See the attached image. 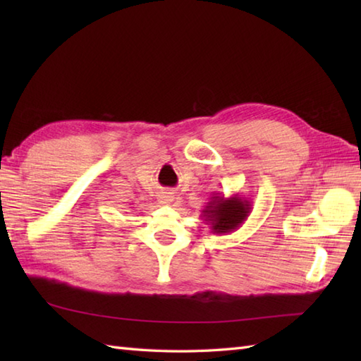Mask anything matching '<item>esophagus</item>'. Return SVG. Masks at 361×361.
<instances>
[{
    "label": "esophagus",
    "instance_id": "34e87169",
    "mask_svg": "<svg viewBox=\"0 0 361 361\" xmlns=\"http://www.w3.org/2000/svg\"><path fill=\"white\" fill-rule=\"evenodd\" d=\"M173 198H175L172 192H167V190H164V192H159V195H158L159 203H164V204L172 203Z\"/></svg>",
    "mask_w": 361,
    "mask_h": 361
}]
</instances>
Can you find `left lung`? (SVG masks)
Listing matches in <instances>:
<instances>
[{"label":"left lung","instance_id":"8db88e82","mask_svg":"<svg viewBox=\"0 0 361 361\" xmlns=\"http://www.w3.org/2000/svg\"><path fill=\"white\" fill-rule=\"evenodd\" d=\"M209 202L202 209V219L211 225L212 234H229L239 229L251 212V202L240 194L225 197L211 194Z\"/></svg>","mask_w":361,"mask_h":361}]
</instances>
